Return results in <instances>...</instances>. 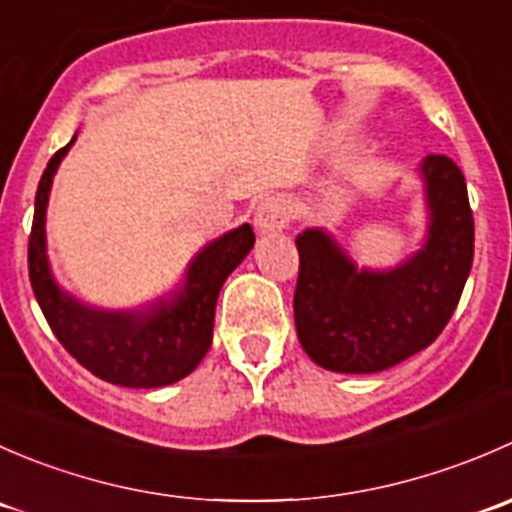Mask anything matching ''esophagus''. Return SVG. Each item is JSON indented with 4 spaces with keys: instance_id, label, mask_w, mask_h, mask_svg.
<instances>
[{
    "instance_id": "34e87169",
    "label": "esophagus",
    "mask_w": 512,
    "mask_h": 512,
    "mask_svg": "<svg viewBox=\"0 0 512 512\" xmlns=\"http://www.w3.org/2000/svg\"><path fill=\"white\" fill-rule=\"evenodd\" d=\"M289 218H292V208H289V200L282 195H272L260 203L255 213V227L262 235H270V232L285 230Z\"/></svg>"
}]
</instances>
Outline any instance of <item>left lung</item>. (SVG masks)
Returning <instances> with one entry per match:
<instances>
[{"mask_svg":"<svg viewBox=\"0 0 512 512\" xmlns=\"http://www.w3.org/2000/svg\"><path fill=\"white\" fill-rule=\"evenodd\" d=\"M426 242L391 270H369L329 232L297 235L294 324L322 369L374 374L426 349L458 307L473 265V213L466 178L448 156H426Z\"/></svg>","mask_w":512,"mask_h":512,"instance_id":"obj_1","label":"left lung"}]
</instances>
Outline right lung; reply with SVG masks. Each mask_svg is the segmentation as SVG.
<instances>
[{
  "instance_id": "right-lung-1",
  "label": "right lung",
  "mask_w": 512,
  "mask_h": 512,
  "mask_svg": "<svg viewBox=\"0 0 512 512\" xmlns=\"http://www.w3.org/2000/svg\"><path fill=\"white\" fill-rule=\"evenodd\" d=\"M74 141L76 136L51 156L36 190L29 235V280L36 302L66 352L98 379L131 389L175 384L208 354L218 294L255 245V232L245 223L205 245L190 262L183 285L148 307L108 312L79 302L51 275L44 230L54 173Z\"/></svg>"
}]
</instances>
